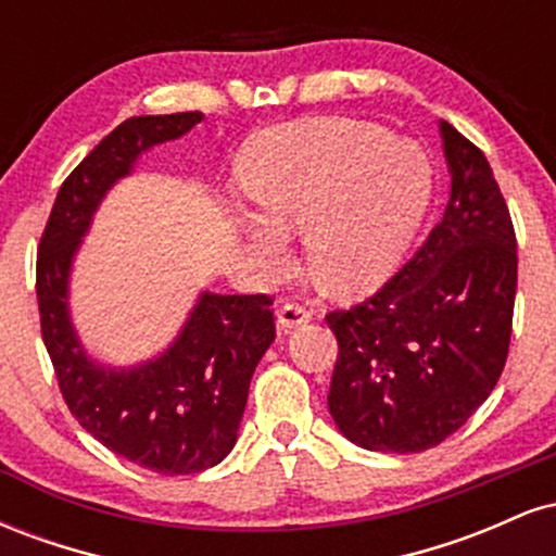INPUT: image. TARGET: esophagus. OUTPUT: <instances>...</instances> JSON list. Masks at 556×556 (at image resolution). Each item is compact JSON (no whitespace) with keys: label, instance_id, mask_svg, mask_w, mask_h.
I'll return each mask as SVG.
<instances>
[{"label":"esophagus","instance_id":"34e87169","mask_svg":"<svg viewBox=\"0 0 556 556\" xmlns=\"http://www.w3.org/2000/svg\"><path fill=\"white\" fill-rule=\"evenodd\" d=\"M311 318H314V308H308V305H303V303H285L277 314L279 327H282L285 331L303 327V324H308Z\"/></svg>","mask_w":556,"mask_h":556}]
</instances>
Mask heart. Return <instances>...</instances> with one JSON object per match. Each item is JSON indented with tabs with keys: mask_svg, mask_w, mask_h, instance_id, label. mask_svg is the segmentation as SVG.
Returning <instances> with one entry per match:
<instances>
[{
	"mask_svg": "<svg viewBox=\"0 0 556 556\" xmlns=\"http://www.w3.org/2000/svg\"><path fill=\"white\" fill-rule=\"evenodd\" d=\"M240 185L258 214L240 227L261 264L287 261L282 232H305L311 274L334 295L392 277L437 193L429 151L363 119H303L245 143Z\"/></svg>",
	"mask_w": 556,
	"mask_h": 556,
	"instance_id": "obj_1",
	"label": "heart"
}]
</instances>
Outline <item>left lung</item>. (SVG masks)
<instances>
[{"mask_svg": "<svg viewBox=\"0 0 556 556\" xmlns=\"http://www.w3.org/2000/svg\"><path fill=\"white\" fill-rule=\"evenodd\" d=\"M450 201L429 240L374 298L327 316L340 355L329 413L353 444L424 452L500 381L513 334L518 242L486 156L439 123Z\"/></svg>", "mask_w": 556, "mask_h": 556, "instance_id": "8db88e82", "label": "left lung"}]
</instances>
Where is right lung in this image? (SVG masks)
<instances>
[{
  "label": "right lung",
  "instance_id": "1",
  "mask_svg": "<svg viewBox=\"0 0 556 556\" xmlns=\"http://www.w3.org/2000/svg\"><path fill=\"white\" fill-rule=\"evenodd\" d=\"M201 112L130 117L70 172L36 261L41 337L70 413L114 455L162 476L214 468L238 442L253 371L274 342L269 295L203 290L167 350L136 366L99 363L70 314V279L101 201L138 159L182 138Z\"/></svg>",
  "mask_w": 556,
  "mask_h": 556
}]
</instances>
